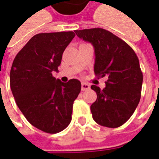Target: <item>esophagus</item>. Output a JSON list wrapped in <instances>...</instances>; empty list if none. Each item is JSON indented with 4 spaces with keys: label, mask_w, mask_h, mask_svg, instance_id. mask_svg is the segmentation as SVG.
<instances>
[{
    "label": "esophagus",
    "mask_w": 159,
    "mask_h": 159,
    "mask_svg": "<svg viewBox=\"0 0 159 159\" xmlns=\"http://www.w3.org/2000/svg\"><path fill=\"white\" fill-rule=\"evenodd\" d=\"M90 89V85L86 83V82H82V91H87Z\"/></svg>",
    "instance_id": "esophagus-1"
}]
</instances>
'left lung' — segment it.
<instances>
[{"mask_svg":"<svg viewBox=\"0 0 159 159\" xmlns=\"http://www.w3.org/2000/svg\"><path fill=\"white\" fill-rule=\"evenodd\" d=\"M80 39L95 48L96 77H106V87L92 85L97 101L91 106L97 124L117 128L125 123L140 101L143 73L133 48L121 39L102 28L75 30Z\"/></svg>","mask_w":159,"mask_h":159,"instance_id":"1","label":"left lung"}]
</instances>
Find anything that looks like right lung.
Masks as SVG:
<instances>
[{
	"instance_id": "obj_1",
	"label": "right lung",
	"mask_w": 159,
	"mask_h": 159,
	"mask_svg": "<svg viewBox=\"0 0 159 159\" xmlns=\"http://www.w3.org/2000/svg\"><path fill=\"white\" fill-rule=\"evenodd\" d=\"M72 31L35 34L16 54L10 85L16 105L33 126L48 134L66 129L72 120V105L81 82H62L53 77L62 53L74 38Z\"/></svg>"
}]
</instances>
